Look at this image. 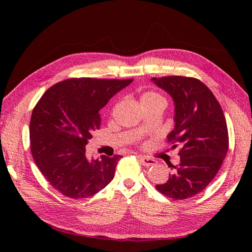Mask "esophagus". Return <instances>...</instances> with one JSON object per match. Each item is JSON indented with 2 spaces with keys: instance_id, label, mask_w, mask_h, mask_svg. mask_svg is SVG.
<instances>
[{
  "instance_id": "34e87169",
  "label": "esophagus",
  "mask_w": 252,
  "mask_h": 252,
  "mask_svg": "<svg viewBox=\"0 0 252 252\" xmlns=\"http://www.w3.org/2000/svg\"><path fill=\"white\" fill-rule=\"evenodd\" d=\"M138 159H140V161L143 165H146V167H151V165H155L157 163V161L153 158H149L147 156H137Z\"/></svg>"
}]
</instances>
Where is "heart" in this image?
<instances>
[{
    "instance_id": "obj_1",
    "label": "heart",
    "mask_w": 252,
    "mask_h": 252,
    "mask_svg": "<svg viewBox=\"0 0 252 252\" xmlns=\"http://www.w3.org/2000/svg\"><path fill=\"white\" fill-rule=\"evenodd\" d=\"M158 97H161V96H159L156 93H153V92H146L142 94L141 96V103H144V101H147V100H151V99H155V98H158Z\"/></svg>"
}]
</instances>
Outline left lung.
<instances>
[{
	"instance_id": "1",
	"label": "left lung",
	"mask_w": 252,
	"mask_h": 252,
	"mask_svg": "<svg viewBox=\"0 0 252 252\" xmlns=\"http://www.w3.org/2000/svg\"><path fill=\"white\" fill-rule=\"evenodd\" d=\"M174 103V129L169 142L180 144V163L169 164L172 172L156 189L183 200L205 189L217 175L228 151L226 120L215 95L201 81L181 76L153 78ZM176 147V145H173Z\"/></svg>"
}]
</instances>
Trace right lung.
I'll list each match as a JSON object with an SVG mask.
<instances>
[{"mask_svg": "<svg viewBox=\"0 0 252 252\" xmlns=\"http://www.w3.org/2000/svg\"><path fill=\"white\" fill-rule=\"evenodd\" d=\"M132 79H68L37 101L30 120L32 157L47 182L63 196L95 195L115 176L121 156L89 159L85 146L99 129V110Z\"/></svg>", "mask_w": 252, "mask_h": 252, "instance_id": "right-lung-1", "label": "right lung"}]
</instances>
